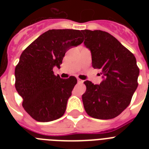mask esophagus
Listing matches in <instances>:
<instances>
[{"label": "esophagus", "mask_w": 149, "mask_h": 149, "mask_svg": "<svg viewBox=\"0 0 149 149\" xmlns=\"http://www.w3.org/2000/svg\"><path fill=\"white\" fill-rule=\"evenodd\" d=\"M77 82H78L79 84H83V83H84V80H82V79L77 78Z\"/></svg>", "instance_id": "34e87169"}]
</instances>
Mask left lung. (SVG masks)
<instances>
[{"label":"left lung","mask_w":149,"mask_h":149,"mask_svg":"<svg viewBox=\"0 0 149 149\" xmlns=\"http://www.w3.org/2000/svg\"><path fill=\"white\" fill-rule=\"evenodd\" d=\"M84 45L91 52L92 65L101 70L103 80L84 82L82 96L85 111L97 119H112L130 104L138 87L139 69L133 54L111 34L100 30H83Z\"/></svg>","instance_id":"1"}]
</instances>
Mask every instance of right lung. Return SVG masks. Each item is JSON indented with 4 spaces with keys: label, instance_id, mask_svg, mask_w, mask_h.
Returning a JSON list of instances; mask_svg holds the SVG:
<instances>
[{
    "label": "right lung",
    "instance_id": "right-lung-1",
    "mask_svg": "<svg viewBox=\"0 0 149 149\" xmlns=\"http://www.w3.org/2000/svg\"><path fill=\"white\" fill-rule=\"evenodd\" d=\"M84 42L81 31L52 29L24 50L15 67V88L22 106L37 121L48 122L64 114L68 99L77 84L76 77L62 79L54 74L66 51Z\"/></svg>",
    "mask_w": 149,
    "mask_h": 149
}]
</instances>
